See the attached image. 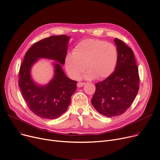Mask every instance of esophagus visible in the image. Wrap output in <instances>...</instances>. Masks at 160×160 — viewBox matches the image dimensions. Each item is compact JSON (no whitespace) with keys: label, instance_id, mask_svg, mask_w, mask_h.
<instances>
[{"label":"esophagus","instance_id":"34e87169","mask_svg":"<svg viewBox=\"0 0 160 160\" xmlns=\"http://www.w3.org/2000/svg\"><path fill=\"white\" fill-rule=\"evenodd\" d=\"M85 84H85V83H84V82H78V84H77V86H78V88H81L83 86H84Z\"/></svg>","mask_w":160,"mask_h":160}]
</instances>
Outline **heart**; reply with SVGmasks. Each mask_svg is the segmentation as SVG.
<instances>
[{"label":"heart","mask_w":160,"mask_h":160,"mask_svg":"<svg viewBox=\"0 0 160 160\" xmlns=\"http://www.w3.org/2000/svg\"><path fill=\"white\" fill-rule=\"evenodd\" d=\"M118 59V52L115 45L105 41L85 39L76 44L72 53L65 58L68 74L77 79L84 71L87 79H104L113 73Z\"/></svg>","instance_id":"1"}]
</instances>
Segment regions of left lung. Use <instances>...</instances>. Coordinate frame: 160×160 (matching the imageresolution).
Returning a JSON list of instances; mask_svg holds the SVG:
<instances>
[{"mask_svg":"<svg viewBox=\"0 0 160 160\" xmlns=\"http://www.w3.org/2000/svg\"><path fill=\"white\" fill-rule=\"evenodd\" d=\"M114 41L118 52L114 72L95 84L92 100L97 112L108 118L126 112L134 101L139 88L138 70L133 50L119 39Z\"/></svg>","mask_w":160,"mask_h":160,"instance_id":"1","label":"left lung"}]
</instances>
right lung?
Wrapping results in <instances>:
<instances>
[{"label":"right lung","instance_id":"1","mask_svg":"<svg viewBox=\"0 0 160 160\" xmlns=\"http://www.w3.org/2000/svg\"><path fill=\"white\" fill-rule=\"evenodd\" d=\"M70 38L63 34L37 42L27 52L20 67L19 86L22 96L29 108L42 118L56 119L65 112L76 89L77 82L68 78L62 68ZM40 58L56 61L54 77L46 85L33 81L30 74L32 67Z\"/></svg>","mask_w":160,"mask_h":160}]
</instances>
